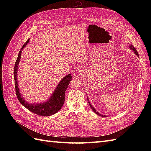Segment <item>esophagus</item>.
Instances as JSON below:
<instances>
[{"instance_id": "34e87169", "label": "esophagus", "mask_w": 151, "mask_h": 151, "mask_svg": "<svg viewBox=\"0 0 151 151\" xmlns=\"http://www.w3.org/2000/svg\"><path fill=\"white\" fill-rule=\"evenodd\" d=\"M76 73L78 75H82L84 73V70L83 69V68H78V69L76 70Z\"/></svg>"}]
</instances>
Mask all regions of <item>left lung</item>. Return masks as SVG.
<instances>
[{
  "label": "left lung",
  "instance_id": "1",
  "mask_svg": "<svg viewBox=\"0 0 151 151\" xmlns=\"http://www.w3.org/2000/svg\"><path fill=\"white\" fill-rule=\"evenodd\" d=\"M130 49H132V50H134V52H135V53L137 55L138 57H139V53H138V52H137V50L134 48V47L133 46V45H130ZM88 103H89V106H91V108H92V109H93V111L96 113V114H97V115H99V116H103V117H104V116H105V115H101V114H100V113H99L98 112H97L96 111V109L92 106V105H91L90 103H89V100H88Z\"/></svg>",
  "mask_w": 151,
  "mask_h": 151
}]
</instances>
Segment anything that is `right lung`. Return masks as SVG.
Segmentation results:
<instances>
[{"instance_id": "obj_1", "label": "right lung", "mask_w": 151, "mask_h": 151, "mask_svg": "<svg viewBox=\"0 0 151 151\" xmlns=\"http://www.w3.org/2000/svg\"><path fill=\"white\" fill-rule=\"evenodd\" d=\"M29 39L27 40V42L23 45L22 47L21 50L18 54V57L17 60L15 62L14 69V83H15V88H16V93L17 97V99H19L21 104H22L24 107L36 115L43 116H48L52 115L53 114L58 112L61 108L62 107L63 103L65 101V93L67 87L68 86L70 81L72 80V76L71 74H68L65 77L61 80L60 83L58 84L57 88L55 90L51 98L48 99V101L43 103L40 104H30L27 103L24 99L21 97V93L19 91V87L17 84V71L18 64L21 58V54L22 50L24 48L26 44L28 43Z\"/></svg>"}]
</instances>
